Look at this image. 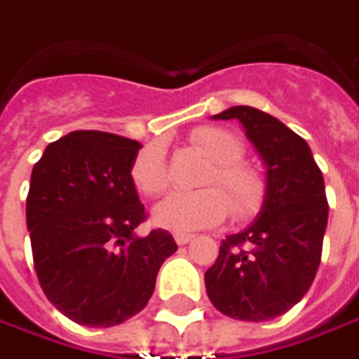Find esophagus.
Segmentation results:
<instances>
[{
	"instance_id": "obj_1",
	"label": "esophagus",
	"mask_w": 359,
	"mask_h": 359,
	"mask_svg": "<svg viewBox=\"0 0 359 359\" xmlns=\"http://www.w3.org/2000/svg\"><path fill=\"white\" fill-rule=\"evenodd\" d=\"M192 238H194V234H184V232H177V234H175V241H177V244H180V246H182V244H189Z\"/></svg>"
}]
</instances>
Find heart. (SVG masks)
Instances as JSON below:
<instances>
[{
	"label": "heart",
	"mask_w": 359,
	"mask_h": 359,
	"mask_svg": "<svg viewBox=\"0 0 359 359\" xmlns=\"http://www.w3.org/2000/svg\"><path fill=\"white\" fill-rule=\"evenodd\" d=\"M192 142L217 163L206 180L212 187L196 192H170L153 208L156 224L172 232H192L222 222L230 206L238 218L258 212L264 203L266 180L256 168L238 163L244 156L241 139L226 129L204 127L192 135ZM130 179L144 196H156L167 189L168 170L161 147L151 144L135 156Z\"/></svg>",
	"instance_id": "heart-1"
}]
</instances>
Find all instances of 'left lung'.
<instances>
[{"instance_id": "1", "label": "left lung", "mask_w": 359, "mask_h": 359, "mask_svg": "<svg viewBox=\"0 0 359 359\" xmlns=\"http://www.w3.org/2000/svg\"><path fill=\"white\" fill-rule=\"evenodd\" d=\"M212 118L244 127L266 167V196L252 222L220 242L204 274L206 294L234 320H272L314 282L327 226L324 177L308 142L264 111L238 105Z\"/></svg>"}]
</instances>
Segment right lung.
Segmentation results:
<instances>
[{
  "mask_svg": "<svg viewBox=\"0 0 359 359\" xmlns=\"http://www.w3.org/2000/svg\"><path fill=\"white\" fill-rule=\"evenodd\" d=\"M142 144L73 130L47 144L32 170L27 230L49 302L81 326L123 324L147 306L177 242L167 230L137 236L144 220L130 165Z\"/></svg>",
  "mask_w": 359,
  "mask_h": 359,
  "instance_id": "obj_1",
  "label": "right lung"
}]
</instances>
